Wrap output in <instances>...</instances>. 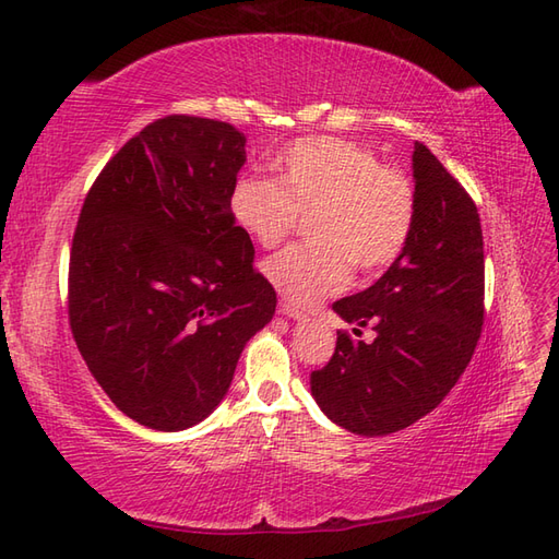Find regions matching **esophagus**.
<instances>
[{
	"label": "esophagus",
	"instance_id": "obj_1",
	"mask_svg": "<svg viewBox=\"0 0 559 559\" xmlns=\"http://www.w3.org/2000/svg\"><path fill=\"white\" fill-rule=\"evenodd\" d=\"M277 312L280 316H284V318H292V320H298V322H304V320H308V316L304 310H298V308H294L292 304H280V308H277Z\"/></svg>",
	"mask_w": 559,
	"mask_h": 559
}]
</instances>
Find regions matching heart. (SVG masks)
Instances as JSON below:
<instances>
[{
	"mask_svg": "<svg viewBox=\"0 0 559 559\" xmlns=\"http://www.w3.org/2000/svg\"><path fill=\"white\" fill-rule=\"evenodd\" d=\"M277 180L241 175L229 213L258 247H277L298 213H312L308 237L261 265L284 301L298 308L342 292L350 263L365 275L386 270L403 253L415 225V192L399 170L342 138L298 140L272 163Z\"/></svg>",
	"mask_w": 559,
	"mask_h": 559,
	"instance_id": "1",
	"label": "heart"
}]
</instances>
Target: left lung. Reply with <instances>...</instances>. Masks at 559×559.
<instances>
[{
  "label": "left lung",
  "mask_w": 559,
  "mask_h": 559,
  "mask_svg": "<svg viewBox=\"0 0 559 559\" xmlns=\"http://www.w3.org/2000/svg\"><path fill=\"white\" fill-rule=\"evenodd\" d=\"M415 225L403 253L372 287L332 306L372 324L374 342L338 332L310 374L320 411L360 437H384L437 407L469 365L484 324V237L474 201L415 142ZM358 334V330H353Z\"/></svg>",
  "instance_id": "8db88e82"
}]
</instances>
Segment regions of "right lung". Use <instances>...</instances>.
I'll list each match as a JSON object with an SVG mask.
<instances>
[{"mask_svg":"<svg viewBox=\"0 0 559 559\" xmlns=\"http://www.w3.org/2000/svg\"><path fill=\"white\" fill-rule=\"evenodd\" d=\"M247 138L229 122L146 126L92 185L68 267V312L90 372L120 413L182 431L227 396L277 294L253 270L229 192Z\"/></svg>","mask_w":559,"mask_h":559,"instance_id":"add662e5","label":"right lung"}]
</instances>
